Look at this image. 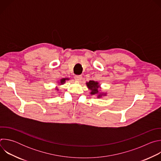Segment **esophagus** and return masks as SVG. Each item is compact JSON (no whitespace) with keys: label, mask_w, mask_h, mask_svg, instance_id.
Wrapping results in <instances>:
<instances>
[{"label":"esophagus","mask_w":161,"mask_h":161,"mask_svg":"<svg viewBox=\"0 0 161 161\" xmlns=\"http://www.w3.org/2000/svg\"><path fill=\"white\" fill-rule=\"evenodd\" d=\"M75 80L76 81H80L81 80V79H82V76H80V75H76V76H75Z\"/></svg>","instance_id":"obj_1"}]
</instances>
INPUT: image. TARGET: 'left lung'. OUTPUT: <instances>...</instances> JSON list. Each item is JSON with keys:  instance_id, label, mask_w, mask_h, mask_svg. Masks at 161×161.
<instances>
[{"instance_id": "8db88e82", "label": "left lung", "mask_w": 161, "mask_h": 161, "mask_svg": "<svg viewBox=\"0 0 161 161\" xmlns=\"http://www.w3.org/2000/svg\"><path fill=\"white\" fill-rule=\"evenodd\" d=\"M86 85L88 90H90V95L96 96H97V98H102L103 97L107 96L106 92H101V90H100L101 85L98 81H95L94 80H90L88 82L86 83Z\"/></svg>"}]
</instances>
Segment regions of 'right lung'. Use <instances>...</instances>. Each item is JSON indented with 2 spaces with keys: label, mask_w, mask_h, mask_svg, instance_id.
I'll use <instances>...</instances> for the list:
<instances>
[{
  "label": "right lung",
  "mask_w": 161,
  "mask_h": 161,
  "mask_svg": "<svg viewBox=\"0 0 161 161\" xmlns=\"http://www.w3.org/2000/svg\"><path fill=\"white\" fill-rule=\"evenodd\" d=\"M70 79L69 78H62V79H60L58 81V85H64L65 83V81H67V80H69ZM55 90H57V91H58L59 90V89L58 88V87L57 86H56L55 87Z\"/></svg>",
  "instance_id": "add662e5"
}]
</instances>
